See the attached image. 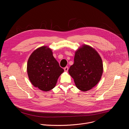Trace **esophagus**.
I'll return each instance as SVG.
<instances>
[{
    "mask_svg": "<svg viewBox=\"0 0 129 129\" xmlns=\"http://www.w3.org/2000/svg\"><path fill=\"white\" fill-rule=\"evenodd\" d=\"M64 71H65V72H67L68 70V67L67 66H66V67H65L64 68Z\"/></svg>",
    "mask_w": 129,
    "mask_h": 129,
    "instance_id": "1",
    "label": "esophagus"
}]
</instances>
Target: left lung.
Returning <instances> with one entry per match:
<instances>
[{
	"mask_svg": "<svg viewBox=\"0 0 129 129\" xmlns=\"http://www.w3.org/2000/svg\"><path fill=\"white\" fill-rule=\"evenodd\" d=\"M68 72L79 89L89 90L101 79L103 72L102 60L94 49L83 45L76 52L74 64L70 67Z\"/></svg>",
	"mask_w": 129,
	"mask_h": 129,
	"instance_id": "8db88e82",
	"label": "left lung"
}]
</instances>
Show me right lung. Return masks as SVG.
I'll use <instances>...</instances> for the list:
<instances>
[{
  "label": "right lung",
  "mask_w": 129,
  "mask_h": 129,
  "mask_svg": "<svg viewBox=\"0 0 129 129\" xmlns=\"http://www.w3.org/2000/svg\"><path fill=\"white\" fill-rule=\"evenodd\" d=\"M27 71L33 86L48 91L56 86L64 69L53 57L51 49L42 46L31 54L27 61Z\"/></svg>",
  "instance_id": "1"
}]
</instances>
